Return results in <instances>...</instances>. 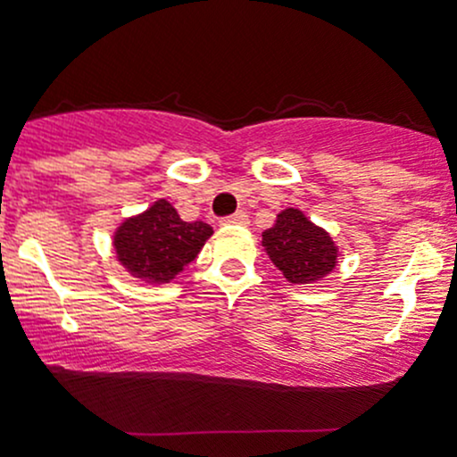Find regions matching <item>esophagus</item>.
I'll use <instances>...</instances> for the list:
<instances>
[{
  "instance_id": "34e87169",
  "label": "esophagus",
  "mask_w": 457,
  "mask_h": 457,
  "mask_svg": "<svg viewBox=\"0 0 457 457\" xmlns=\"http://www.w3.org/2000/svg\"><path fill=\"white\" fill-rule=\"evenodd\" d=\"M246 223H249V219H246L245 212H236L232 217L221 219V225H246Z\"/></svg>"
}]
</instances>
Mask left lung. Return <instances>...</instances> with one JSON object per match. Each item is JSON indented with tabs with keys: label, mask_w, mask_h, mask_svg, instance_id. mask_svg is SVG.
I'll use <instances>...</instances> for the list:
<instances>
[{
	"label": "left lung",
	"mask_w": 457,
	"mask_h": 457,
	"mask_svg": "<svg viewBox=\"0 0 457 457\" xmlns=\"http://www.w3.org/2000/svg\"><path fill=\"white\" fill-rule=\"evenodd\" d=\"M262 246L290 283L320 281L333 272L339 258L333 238L298 208L277 214L275 225L262 234Z\"/></svg>",
	"instance_id": "left-lung-1"
}]
</instances>
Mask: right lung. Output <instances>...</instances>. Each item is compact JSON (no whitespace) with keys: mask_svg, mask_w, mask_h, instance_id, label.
<instances>
[{"mask_svg":"<svg viewBox=\"0 0 457 457\" xmlns=\"http://www.w3.org/2000/svg\"><path fill=\"white\" fill-rule=\"evenodd\" d=\"M211 236V225L182 221L167 199H159L115 229L113 249L120 264L133 277L148 283H170L197 258Z\"/></svg>","mask_w":457,"mask_h":457,"instance_id":"obj_1","label":"right lung"}]
</instances>
